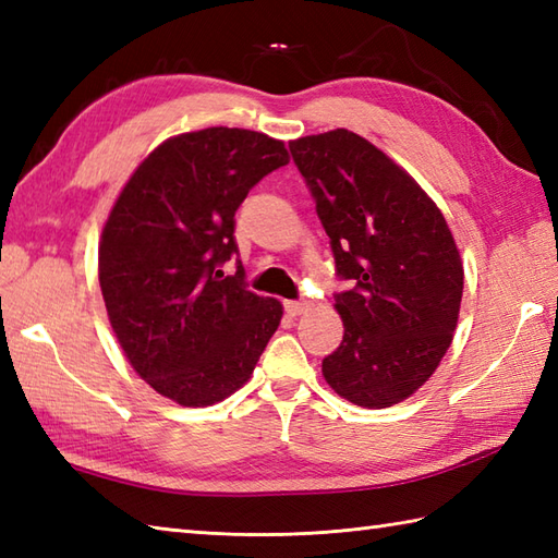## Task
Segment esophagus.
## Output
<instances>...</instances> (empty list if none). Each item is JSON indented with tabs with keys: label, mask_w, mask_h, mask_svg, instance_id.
<instances>
[{
	"label": "esophagus",
	"mask_w": 558,
	"mask_h": 558,
	"mask_svg": "<svg viewBox=\"0 0 558 558\" xmlns=\"http://www.w3.org/2000/svg\"><path fill=\"white\" fill-rule=\"evenodd\" d=\"M306 310H310V302H304V300H288V302H286V312H288L290 316H300V314H304Z\"/></svg>",
	"instance_id": "1"
}]
</instances>
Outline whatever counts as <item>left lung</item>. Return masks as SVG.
I'll return each mask as SVG.
<instances>
[{"instance_id": "left-lung-1", "label": "left lung", "mask_w": 558, "mask_h": 558, "mask_svg": "<svg viewBox=\"0 0 558 558\" xmlns=\"http://www.w3.org/2000/svg\"><path fill=\"white\" fill-rule=\"evenodd\" d=\"M290 153L338 276L354 282L336 294L345 333L322 364L326 384L360 408L396 405L453 342L465 276L453 234L424 189L360 134L302 136Z\"/></svg>"}]
</instances>
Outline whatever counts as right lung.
I'll list each match as a JSON object with an SVG mask.
<instances>
[{"instance_id":"1","label":"right lung","mask_w":558,"mask_h":558,"mask_svg":"<svg viewBox=\"0 0 558 558\" xmlns=\"http://www.w3.org/2000/svg\"><path fill=\"white\" fill-rule=\"evenodd\" d=\"M290 162L282 141L210 126L148 153L117 196L98 248L100 290L129 364L156 393L206 408L242 388L282 304L225 276L234 213Z\"/></svg>"}]
</instances>
